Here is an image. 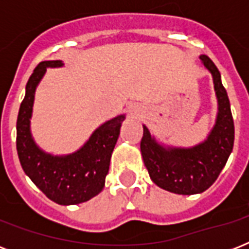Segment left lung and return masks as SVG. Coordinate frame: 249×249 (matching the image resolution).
Returning a JSON list of instances; mask_svg holds the SVG:
<instances>
[{
  "mask_svg": "<svg viewBox=\"0 0 249 249\" xmlns=\"http://www.w3.org/2000/svg\"><path fill=\"white\" fill-rule=\"evenodd\" d=\"M200 60L212 75L216 91V124L208 138L194 147H165L156 142L143 125L141 152L152 182L179 195H194L209 189L220 176L234 146V120L221 73L207 55Z\"/></svg>",
  "mask_w": 249,
  "mask_h": 249,
  "instance_id": "1",
  "label": "left lung"
}]
</instances>
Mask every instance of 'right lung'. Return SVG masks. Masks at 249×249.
I'll list each match as a JSON object with an SVG mask.
<instances>
[{"mask_svg":"<svg viewBox=\"0 0 249 249\" xmlns=\"http://www.w3.org/2000/svg\"><path fill=\"white\" fill-rule=\"evenodd\" d=\"M62 60L41 62L25 86L17 120V150L21 168L35 185L60 205L80 204L90 200L105 187L109 160L117 142L125 115L106 121L73 154L54 156L42 151L32 138L31 117L36 88L46 68L62 67Z\"/></svg>","mask_w":249,"mask_h":249,"instance_id":"obj_1","label":"right lung"}]
</instances>
